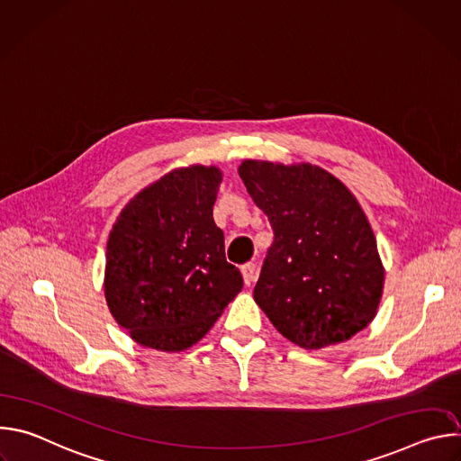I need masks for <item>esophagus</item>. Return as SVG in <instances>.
I'll return each mask as SVG.
<instances>
[{"label":"esophagus","instance_id":"34e87169","mask_svg":"<svg viewBox=\"0 0 461 461\" xmlns=\"http://www.w3.org/2000/svg\"><path fill=\"white\" fill-rule=\"evenodd\" d=\"M240 272H242V277H244V285L246 286L253 285V281L257 277V265H255V262H246V265L240 268Z\"/></svg>","mask_w":461,"mask_h":461}]
</instances>
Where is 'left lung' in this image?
<instances>
[{"label": "left lung", "instance_id": "1", "mask_svg": "<svg viewBox=\"0 0 461 461\" xmlns=\"http://www.w3.org/2000/svg\"><path fill=\"white\" fill-rule=\"evenodd\" d=\"M239 175L274 230L253 290L257 304L306 350L354 338L374 319L384 281L356 196L310 164L244 160Z\"/></svg>", "mask_w": 461, "mask_h": 461}]
</instances>
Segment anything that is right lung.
<instances>
[{"mask_svg":"<svg viewBox=\"0 0 461 461\" xmlns=\"http://www.w3.org/2000/svg\"><path fill=\"white\" fill-rule=\"evenodd\" d=\"M221 178L217 167L175 169L140 191L111 230L107 306L142 347L189 348L242 290L213 221Z\"/></svg>","mask_w":461,"mask_h":461,"instance_id":"1","label":"right lung"}]
</instances>
